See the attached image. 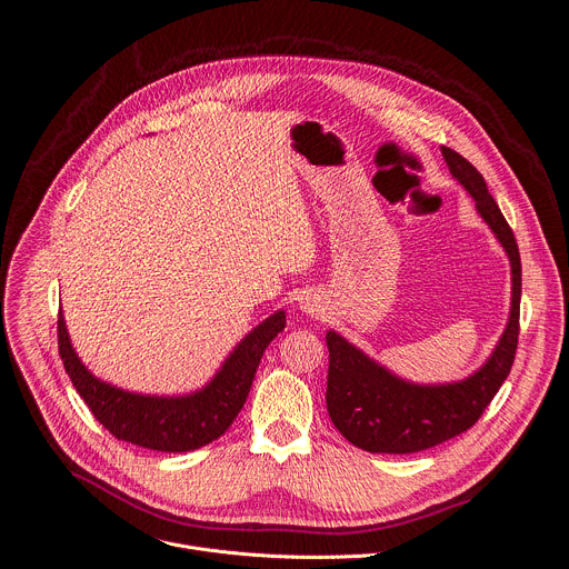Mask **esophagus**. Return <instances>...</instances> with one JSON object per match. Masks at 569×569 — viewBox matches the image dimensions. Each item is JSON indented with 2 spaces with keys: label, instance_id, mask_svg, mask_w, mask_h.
<instances>
[{
  "label": "esophagus",
  "instance_id": "34e87169",
  "mask_svg": "<svg viewBox=\"0 0 569 569\" xmlns=\"http://www.w3.org/2000/svg\"><path fill=\"white\" fill-rule=\"evenodd\" d=\"M299 311L306 316H320L325 311V303L316 292H306L299 297Z\"/></svg>",
  "mask_w": 569,
  "mask_h": 569
}]
</instances>
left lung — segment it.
<instances>
[{
	"label": "left lung",
	"mask_w": 569,
	"mask_h": 569,
	"mask_svg": "<svg viewBox=\"0 0 569 569\" xmlns=\"http://www.w3.org/2000/svg\"><path fill=\"white\" fill-rule=\"evenodd\" d=\"M451 177L470 192L475 209L510 263L508 322L486 363L451 383L406 381L377 363L338 331H327V408L333 427L356 447L372 453H412L468 431L510 375L520 333L522 263L515 236L479 170L458 151L442 147Z\"/></svg>",
	"instance_id": "obj_1"
}]
</instances>
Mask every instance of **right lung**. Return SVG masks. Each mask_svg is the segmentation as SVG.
<instances>
[{
    "instance_id": "right-lung-1",
    "label": "right lung",
    "mask_w": 569,
    "mask_h": 569,
    "mask_svg": "<svg viewBox=\"0 0 569 569\" xmlns=\"http://www.w3.org/2000/svg\"><path fill=\"white\" fill-rule=\"evenodd\" d=\"M286 329V311L253 327L224 358L213 379L188 395H140L97 379L77 356L63 313L59 353L92 416L118 440L153 451H192L218 440L236 420L268 345Z\"/></svg>"
}]
</instances>
